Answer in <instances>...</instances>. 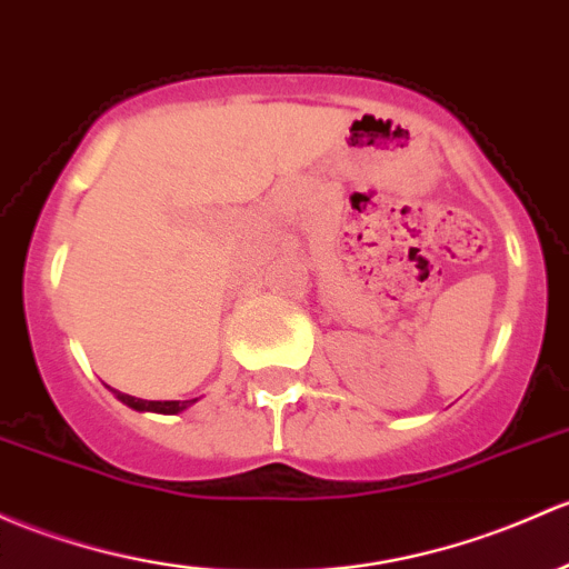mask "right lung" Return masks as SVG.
Instances as JSON below:
<instances>
[{"instance_id":"obj_1","label":"right lung","mask_w":569,"mask_h":569,"mask_svg":"<svg viewBox=\"0 0 569 569\" xmlns=\"http://www.w3.org/2000/svg\"><path fill=\"white\" fill-rule=\"evenodd\" d=\"M113 395H117L124 406H130V409L158 411V415H179V411H184L188 406H193L196 400H199V398H193V400H141V398H133V395H124L117 390H113Z\"/></svg>"}]
</instances>
